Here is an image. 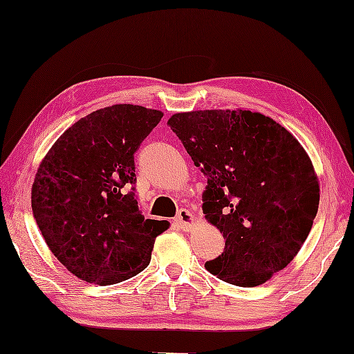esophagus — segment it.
Returning <instances> with one entry per match:
<instances>
[{"instance_id": "1", "label": "esophagus", "mask_w": 354, "mask_h": 354, "mask_svg": "<svg viewBox=\"0 0 354 354\" xmlns=\"http://www.w3.org/2000/svg\"><path fill=\"white\" fill-rule=\"evenodd\" d=\"M176 222L182 230H190L193 225V214L188 209H180L176 217Z\"/></svg>"}]
</instances>
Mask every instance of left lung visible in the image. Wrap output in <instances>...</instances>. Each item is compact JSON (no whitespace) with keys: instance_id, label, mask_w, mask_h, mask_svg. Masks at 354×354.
I'll list each match as a JSON object with an SVG mask.
<instances>
[{"instance_id":"left-lung-1","label":"left lung","mask_w":354,"mask_h":354,"mask_svg":"<svg viewBox=\"0 0 354 354\" xmlns=\"http://www.w3.org/2000/svg\"><path fill=\"white\" fill-rule=\"evenodd\" d=\"M167 124L207 177L203 214L225 239L205 268L236 287L268 282L298 254L317 214L308 153L274 119L246 109L177 113Z\"/></svg>"}]
</instances>
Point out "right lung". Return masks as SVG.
Returning a JSON list of instances; mask_svg holds the SVG:
<instances>
[{
  "label": "right lung",
  "instance_id": "right-lung-1",
  "mask_svg": "<svg viewBox=\"0 0 354 354\" xmlns=\"http://www.w3.org/2000/svg\"><path fill=\"white\" fill-rule=\"evenodd\" d=\"M161 111L114 104L93 111L56 140L32 185V211L48 248L88 283L142 272L167 221L145 219L135 200L133 154Z\"/></svg>",
  "mask_w": 354,
  "mask_h": 354
}]
</instances>
